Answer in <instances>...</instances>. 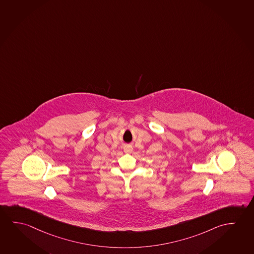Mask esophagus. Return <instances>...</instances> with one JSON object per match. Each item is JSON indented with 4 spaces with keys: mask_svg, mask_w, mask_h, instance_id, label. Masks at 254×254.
Segmentation results:
<instances>
[{
    "mask_svg": "<svg viewBox=\"0 0 254 254\" xmlns=\"http://www.w3.org/2000/svg\"><path fill=\"white\" fill-rule=\"evenodd\" d=\"M125 153H130L132 152V146H130V145H125Z\"/></svg>",
    "mask_w": 254,
    "mask_h": 254,
    "instance_id": "34e87169",
    "label": "esophagus"
}]
</instances>
